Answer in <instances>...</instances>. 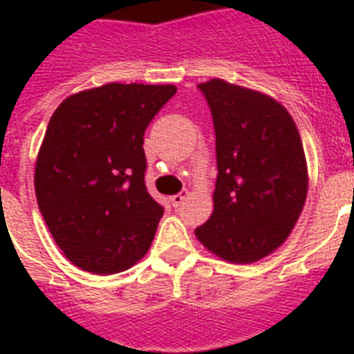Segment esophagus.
Returning a JSON list of instances; mask_svg holds the SVG:
<instances>
[{
	"label": "esophagus",
	"mask_w": 354,
	"mask_h": 354,
	"mask_svg": "<svg viewBox=\"0 0 354 354\" xmlns=\"http://www.w3.org/2000/svg\"><path fill=\"white\" fill-rule=\"evenodd\" d=\"M187 198V193H180V194H174V196H171V204L174 205V207H178V205L183 204V200Z\"/></svg>",
	"instance_id": "obj_1"
}]
</instances>
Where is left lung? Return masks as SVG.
Returning <instances> with one entry per match:
<instances>
[{
	"mask_svg": "<svg viewBox=\"0 0 354 354\" xmlns=\"http://www.w3.org/2000/svg\"><path fill=\"white\" fill-rule=\"evenodd\" d=\"M204 91L216 136L209 221L194 230L222 261L250 264L274 253L301 215L308 169L292 115L263 91L211 79Z\"/></svg>",
	"mask_w": 354,
	"mask_h": 354,
	"instance_id": "1",
	"label": "left lung"
}]
</instances>
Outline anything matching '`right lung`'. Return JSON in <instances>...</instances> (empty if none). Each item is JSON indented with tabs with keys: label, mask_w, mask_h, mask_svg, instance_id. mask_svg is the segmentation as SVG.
<instances>
[{
	"label": "right lung",
	"mask_w": 354,
	"mask_h": 354,
	"mask_svg": "<svg viewBox=\"0 0 354 354\" xmlns=\"http://www.w3.org/2000/svg\"><path fill=\"white\" fill-rule=\"evenodd\" d=\"M172 84L110 82L64 99L36 156L38 207L64 255L112 275L147 255L163 207L145 187L143 133Z\"/></svg>",
	"instance_id": "obj_1"
}]
</instances>
